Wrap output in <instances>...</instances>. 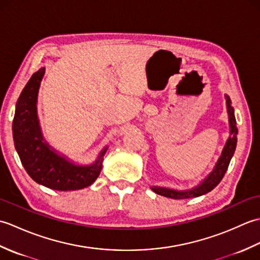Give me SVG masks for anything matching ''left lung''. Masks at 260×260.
I'll list each match as a JSON object with an SVG mask.
<instances>
[{"instance_id": "8db88e82", "label": "left lung", "mask_w": 260, "mask_h": 260, "mask_svg": "<svg viewBox=\"0 0 260 260\" xmlns=\"http://www.w3.org/2000/svg\"><path fill=\"white\" fill-rule=\"evenodd\" d=\"M224 98H225V105H227V113H228V118H229L230 136L228 137L227 142H225V145L221 152V155H220V157L218 158V161L215 163L213 170L200 182V183L194 187H191V189L176 190V189H171V187H167V186H158V185L151 186L152 191L155 192L156 194L171 198V199H175V200L200 197L213 190L214 187L220 183V181L222 180L224 173L227 172L231 157L234 156L236 145H237V134H238V128H237V123H236V117H235V110H234V107L231 106L230 97L228 95H224Z\"/></svg>"}]
</instances>
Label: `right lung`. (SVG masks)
<instances>
[{"instance_id":"add662e5","label":"right lung","mask_w":260,"mask_h":260,"mask_svg":"<svg viewBox=\"0 0 260 260\" xmlns=\"http://www.w3.org/2000/svg\"><path fill=\"white\" fill-rule=\"evenodd\" d=\"M46 68L32 75L16 102L12 125L13 141L21 163L33 181L57 191H75L92 184L101 174L105 146L96 161L78 164L49 144L38 117V95Z\"/></svg>"}]
</instances>
